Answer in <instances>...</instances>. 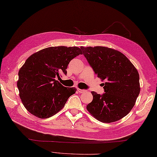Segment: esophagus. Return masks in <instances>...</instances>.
Wrapping results in <instances>:
<instances>
[{"instance_id": "34e87169", "label": "esophagus", "mask_w": 157, "mask_h": 157, "mask_svg": "<svg viewBox=\"0 0 157 157\" xmlns=\"http://www.w3.org/2000/svg\"><path fill=\"white\" fill-rule=\"evenodd\" d=\"M77 90H78V92L79 93H84V92H87V90H82V89H79V88H78L77 89Z\"/></svg>"}]
</instances>
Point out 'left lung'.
Here are the masks:
<instances>
[{
	"instance_id": "8db88e82",
	"label": "left lung",
	"mask_w": 157,
	"mask_h": 157,
	"mask_svg": "<svg viewBox=\"0 0 157 157\" xmlns=\"http://www.w3.org/2000/svg\"><path fill=\"white\" fill-rule=\"evenodd\" d=\"M80 48L95 74L106 82L105 93L92 92L93 100L86 109L103 123L124 117L134 107L140 91L137 69L123 53L114 49L104 46Z\"/></svg>"
}]
</instances>
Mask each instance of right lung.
I'll return each mask as SVG.
<instances>
[{
	"label": "right lung",
	"mask_w": 157,
	"mask_h": 157,
	"mask_svg": "<svg viewBox=\"0 0 157 157\" xmlns=\"http://www.w3.org/2000/svg\"><path fill=\"white\" fill-rule=\"evenodd\" d=\"M81 54L76 46H52L26 60L19 71L17 88L23 105L31 114L46 119L64 107L76 88L65 87L56 78L66 75L69 62Z\"/></svg>",
	"instance_id": "obj_1"
}]
</instances>
